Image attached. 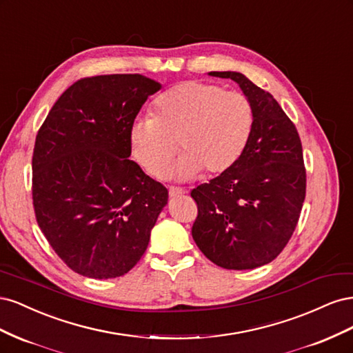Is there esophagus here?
Returning <instances> with one entry per match:
<instances>
[{
  "label": "esophagus",
  "instance_id": "obj_1",
  "mask_svg": "<svg viewBox=\"0 0 353 353\" xmlns=\"http://www.w3.org/2000/svg\"><path fill=\"white\" fill-rule=\"evenodd\" d=\"M183 194H185V191L184 190H181V188H175V187H170L169 188V197H179V196H183Z\"/></svg>",
  "mask_w": 353,
  "mask_h": 353
}]
</instances>
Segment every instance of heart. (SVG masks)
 Segmentation results:
<instances>
[{
    "mask_svg": "<svg viewBox=\"0 0 353 353\" xmlns=\"http://www.w3.org/2000/svg\"><path fill=\"white\" fill-rule=\"evenodd\" d=\"M253 125V108L244 95L187 81L159 95L154 116L137 117L130 140L137 162L152 176L165 172L178 148L181 156L169 175L185 181L200 170L208 176L227 172L248 147Z\"/></svg>",
    "mask_w": 353,
    "mask_h": 353,
    "instance_id": "obj_1",
    "label": "heart"
}]
</instances>
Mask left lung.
I'll use <instances>...</instances> for the list:
<instances>
[{"label": "left lung", "instance_id": "8db88e82", "mask_svg": "<svg viewBox=\"0 0 353 353\" xmlns=\"http://www.w3.org/2000/svg\"><path fill=\"white\" fill-rule=\"evenodd\" d=\"M209 74L239 83L254 125L237 163L191 191L199 206L191 234L221 268L253 270L274 261L297 225L306 193L302 143L270 92L240 72Z\"/></svg>", "mask_w": 353, "mask_h": 353}]
</instances>
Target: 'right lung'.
I'll use <instances>...</instances> for the list:
<instances>
[{"label": "right lung", "instance_id": "right-lung-1", "mask_svg": "<svg viewBox=\"0 0 353 353\" xmlns=\"http://www.w3.org/2000/svg\"><path fill=\"white\" fill-rule=\"evenodd\" d=\"M160 83L143 74L74 82L52 105L32 157L38 225L70 270L108 280L144 254L168 190L131 156L130 131Z\"/></svg>", "mask_w": 353, "mask_h": 353}]
</instances>
